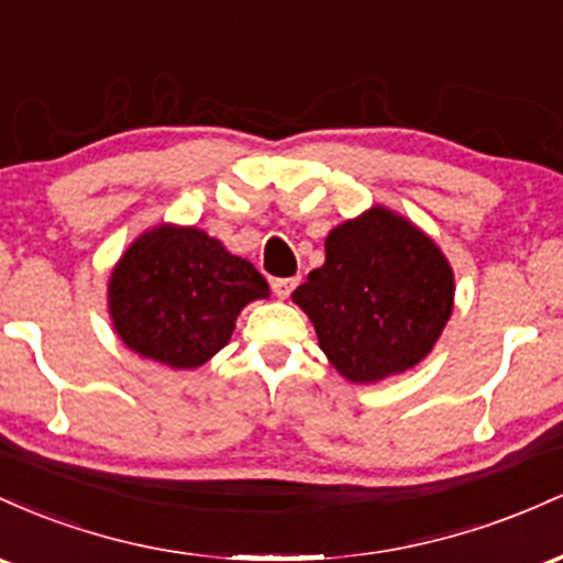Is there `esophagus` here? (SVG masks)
<instances>
[{
  "mask_svg": "<svg viewBox=\"0 0 563 563\" xmlns=\"http://www.w3.org/2000/svg\"><path fill=\"white\" fill-rule=\"evenodd\" d=\"M298 276H287V279H271V289H274L276 298H289L292 295V289L298 287Z\"/></svg>",
  "mask_w": 563,
  "mask_h": 563,
  "instance_id": "esophagus-1",
  "label": "esophagus"
}]
</instances>
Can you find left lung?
Returning a JSON list of instances; mask_svg holds the SVG:
<instances>
[{
  "mask_svg": "<svg viewBox=\"0 0 563 563\" xmlns=\"http://www.w3.org/2000/svg\"><path fill=\"white\" fill-rule=\"evenodd\" d=\"M324 252L292 300L334 369L375 383L422 362L452 313L454 279L441 250L409 220L372 207L338 225Z\"/></svg>",
  "mask_w": 563,
  "mask_h": 563,
  "instance_id": "obj_1",
  "label": "left lung"
}]
</instances>
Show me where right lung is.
<instances>
[{
  "label": "right lung",
  "mask_w": 563,
  "mask_h": 563,
  "mask_svg": "<svg viewBox=\"0 0 563 563\" xmlns=\"http://www.w3.org/2000/svg\"><path fill=\"white\" fill-rule=\"evenodd\" d=\"M268 284L244 257L199 229L143 233L117 263L109 284L113 327L124 345L173 369H194L231 340L250 300Z\"/></svg>",
  "instance_id": "1"
}]
</instances>
